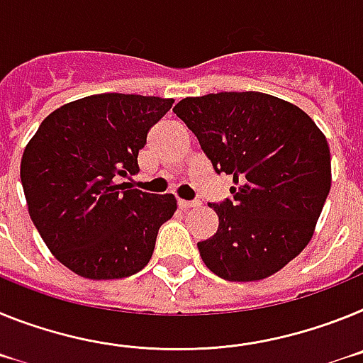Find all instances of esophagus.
I'll list each match as a JSON object with an SVG mask.
<instances>
[{
  "mask_svg": "<svg viewBox=\"0 0 363 363\" xmlns=\"http://www.w3.org/2000/svg\"><path fill=\"white\" fill-rule=\"evenodd\" d=\"M199 201H184V199H179V208L181 210H188V208H194V206H199Z\"/></svg>",
  "mask_w": 363,
  "mask_h": 363,
  "instance_id": "1",
  "label": "esophagus"
}]
</instances>
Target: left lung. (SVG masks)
<instances>
[{"instance_id":"obj_1","label":"left lung","mask_w":363,"mask_h":363,"mask_svg":"<svg viewBox=\"0 0 363 363\" xmlns=\"http://www.w3.org/2000/svg\"><path fill=\"white\" fill-rule=\"evenodd\" d=\"M232 197L210 203L219 228L197 242L228 281L272 276L307 247L330 190V151L313 118L272 94L210 93L173 107Z\"/></svg>"}]
</instances>
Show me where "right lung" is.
Wrapping results in <instances>:
<instances>
[{
  "label": "right lung",
  "mask_w": 363,
  "mask_h": 363,
  "mask_svg": "<svg viewBox=\"0 0 363 363\" xmlns=\"http://www.w3.org/2000/svg\"><path fill=\"white\" fill-rule=\"evenodd\" d=\"M172 104L93 94L50 113L25 147L21 184L30 219L56 259L78 276L118 279L151 259L177 201L115 179L138 173V150Z\"/></svg>",
  "instance_id": "add662e5"
}]
</instances>
